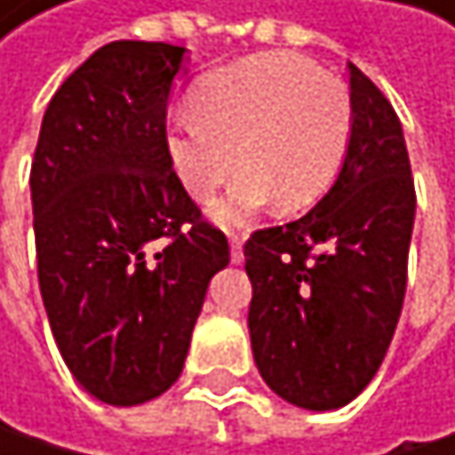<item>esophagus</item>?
<instances>
[{
	"label": "esophagus",
	"mask_w": 455,
	"mask_h": 455,
	"mask_svg": "<svg viewBox=\"0 0 455 455\" xmlns=\"http://www.w3.org/2000/svg\"><path fill=\"white\" fill-rule=\"evenodd\" d=\"M229 243H232V261H235V265H243V261H245V253H243V237H240L237 232H232V235H229Z\"/></svg>",
	"instance_id": "1"
}]
</instances>
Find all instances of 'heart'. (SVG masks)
<instances>
[{"instance_id": "heart-1", "label": "heart", "mask_w": 455, "mask_h": 455, "mask_svg": "<svg viewBox=\"0 0 455 455\" xmlns=\"http://www.w3.org/2000/svg\"><path fill=\"white\" fill-rule=\"evenodd\" d=\"M349 139L347 84L306 57L273 51L207 73L194 90V111L169 116L166 155L196 202H210L243 166L212 207L220 223L232 226L273 199L281 210L314 204L336 180Z\"/></svg>"}]
</instances>
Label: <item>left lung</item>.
I'll list each match as a JSON object with an SVG mask.
<instances>
[{"label":"left lung","mask_w":455,"mask_h":455,"mask_svg":"<svg viewBox=\"0 0 455 455\" xmlns=\"http://www.w3.org/2000/svg\"><path fill=\"white\" fill-rule=\"evenodd\" d=\"M352 139L333 188L245 243L256 369L283 401L339 410L385 360L404 306L415 182L404 131L377 84L349 62Z\"/></svg>","instance_id":"8db88e82"}]
</instances>
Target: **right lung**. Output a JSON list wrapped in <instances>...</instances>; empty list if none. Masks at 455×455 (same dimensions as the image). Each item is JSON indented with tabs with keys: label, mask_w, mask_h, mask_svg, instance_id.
I'll return each mask as SVG.
<instances>
[{
	"label": "right lung",
	"mask_w": 455,
	"mask_h": 455,
	"mask_svg": "<svg viewBox=\"0 0 455 455\" xmlns=\"http://www.w3.org/2000/svg\"><path fill=\"white\" fill-rule=\"evenodd\" d=\"M185 48L114 40L51 98L29 174L37 281L70 374L114 407L182 374L229 243L166 155V106Z\"/></svg>",
	"instance_id": "right-lung-1"
}]
</instances>
